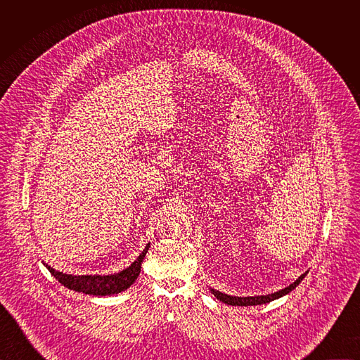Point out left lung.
<instances>
[{
  "label": "left lung",
  "instance_id": "obj_1",
  "mask_svg": "<svg viewBox=\"0 0 360 360\" xmlns=\"http://www.w3.org/2000/svg\"><path fill=\"white\" fill-rule=\"evenodd\" d=\"M306 276V274H303L302 276H299L292 285H289L288 288L279 290V292H275V293H271V295H265V296H246V297H239V296H231V295H225V293H221L218 290H212V293L224 303L226 304H232V306H253V304H262V303H268V302H272L286 293H289L290 290H293L299 283L300 281Z\"/></svg>",
  "mask_w": 360,
  "mask_h": 360
}]
</instances>
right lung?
<instances>
[{
	"label": "right lung",
	"instance_id": "add662e5",
	"mask_svg": "<svg viewBox=\"0 0 360 360\" xmlns=\"http://www.w3.org/2000/svg\"><path fill=\"white\" fill-rule=\"evenodd\" d=\"M149 245L143 249V252L138 256L136 261L127 269L121 271L120 274L114 275H105V276H99V275H67L63 272H58L44 264L48 271L54 275L58 282H61L65 288L72 289L75 292H82L85 295H95V296H107V295H115L120 293L125 289H128L138 278L141 272V264L142 259L145 258V255L148 252Z\"/></svg>",
	"mask_w": 360,
	"mask_h": 360
}]
</instances>
